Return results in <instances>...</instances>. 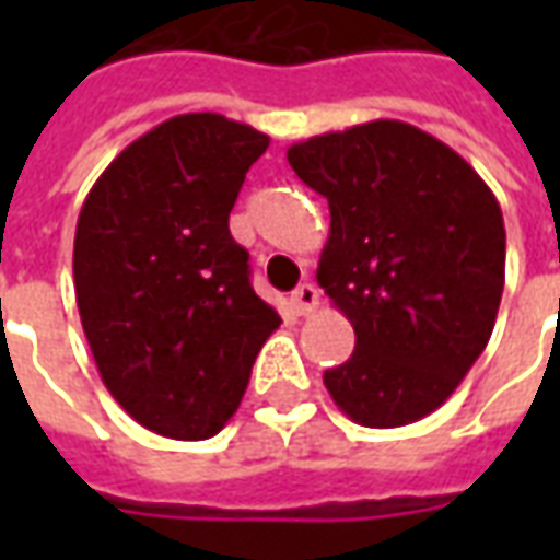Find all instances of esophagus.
Returning <instances> with one entry per match:
<instances>
[{
	"label": "esophagus",
	"instance_id": "34e87169",
	"mask_svg": "<svg viewBox=\"0 0 560 560\" xmlns=\"http://www.w3.org/2000/svg\"><path fill=\"white\" fill-rule=\"evenodd\" d=\"M317 303H320V293H317L315 284H300L296 291L291 293V305L296 308V315H312L317 308Z\"/></svg>",
	"mask_w": 560,
	"mask_h": 560
}]
</instances>
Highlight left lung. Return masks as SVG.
<instances>
[{
    "label": "left lung",
    "instance_id": "left-lung-1",
    "mask_svg": "<svg viewBox=\"0 0 560 560\" xmlns=\"http://www.w3.org/2000/svg\"><path fill=\"white\" fill-rule=\"evenodd\" d=\"M288 161L327 197L317 284L357 332L351 357L324 372L329 396L369 429L422 420L492 336L506 257L492 188L399 119L293 143Z\"/></svg>",
    "mask_w": 560,
    "mask_h": 560
}]
</instances>
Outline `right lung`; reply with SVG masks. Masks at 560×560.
<instances>
[{
    "label": "right lung",
    "mask_w": 560,
    "mask_h": 560,
    "mask_svg": "<svg viewBox=\"0 0 560 560\" xmlns=\"http://www.w3.org/2000/svg\"><path fill=\"white\" fill-rule=\"evenodd\" d=\"M267 147V135L228 116H173L128 143L83 200L80 324L104 387L149 432L176 441L221 432L279 329L228 228Z\"/></svg>",
    "instance_id": "right-lung-1"
}]
</instances>
